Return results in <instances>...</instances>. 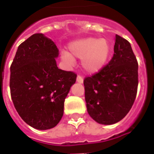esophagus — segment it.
Masks as SVG:
<instances>
[{"mask_svg":"<svg viewBox=\"0 0 154 154\" xmlns=\"http://www.w3.org/2000/svg\"><path fill=\"white\" fill-rule=\"evenodd\" d=\"M77 82L78 83H83V79H82V77H81V76H77Z\"/></svg>","mask_w":154,"mask_h":154,"instance_id":"obj_1","label":"esophagus"}]
</instances>
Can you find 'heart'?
I'll return each mask as SVG.
<instances>
[{"label":"heart","instance_id":"1","mask_svg":"<svg viewBox=\"0 0 154 154\" xmlns=\"http://www.w3.org/2000/svg\"><path fill=\"white\" fill-rule=\"evenodd\" d=\"M69 52L63 51L61 58L67 63H72L74 57L81 58V65L87 73L100 71L109 58L110 45L106 38L94 37L79 38L68 44Z\"/></svg>","mask_w":154,"mask_h":154}]
</instances>
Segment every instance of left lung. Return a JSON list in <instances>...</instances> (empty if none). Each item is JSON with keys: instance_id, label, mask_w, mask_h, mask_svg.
<instances>
[{"instance_id": "left-lung-1", "label": "left lung", "mask_w": 154, "mask_h": 154, "mask_svg": "<svg viewBox=\"0 0 154 154\" xmlns=\"http://www.w3.org/2000/svg\"><path fill=\"white\" fill-rule=\"evenodd\" d=\"M87 112L96 122L113 125L128 114L135 100L138 62L128 41L116 35L114 55L98 73L84 80Z\"/></svg>"}]
</instances>
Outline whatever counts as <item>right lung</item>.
I'll use <instances>...</instances> for the list:
<instances>
[{
	"mask_svg": "<svg viewBox=\"0 0 154 154\" xmlns=\"http://www.w3.org/2000/svg\"><path fill=\"white\" fill-rule=\"evenodd\" d=\"M58 49L43 34H35L18 47L11 66L10 88L15 110L36 129L54 128L63 116L64 100L77 75L59 69Z\"/></svg>",
	"mask_w": 154,
	"mask_h": 154,
	"instance_id": "add662e5",
	"label": "right lung"
}]
</instances>
